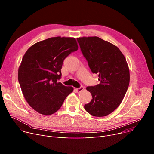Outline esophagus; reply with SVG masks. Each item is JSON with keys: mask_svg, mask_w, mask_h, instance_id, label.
I'll list each match as a JSON object with an SVG mask.
<instances>
[{"mask_svg": "<svg viewBox=\"0 0 154 154\" xmlns=\"http://www.w3.org/2000/svg\"><path fill=\"white\" fill-rule=\"evenodd\" d=\"M76 89H77V92H81V91H82L84 89V87H83V86H80V87H79V88H76Z\"/></svg>", "mask_w": 154, "mask_h": 154, "instance_id": "1", "label": "esophagus"}]
</instances>
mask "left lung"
<instances>
[{"label": "left lung", "instance_id": "1", "mask_svg": "<svg viewBox=\"0 0 154 154\" xmlns=\"http://www.w3.org/2000/svg\"><path fill=\"white\" fill-rule=\"evenodd\" d=\"M83 55L93 74H99L100 84L86 88L92 96L84 109L95 117L114 112L122 102L128 89L130 74L119 48L98 37L77 38Z\"/></svg>", "mask_w": 154, "mask_h": 154}]
</instances>
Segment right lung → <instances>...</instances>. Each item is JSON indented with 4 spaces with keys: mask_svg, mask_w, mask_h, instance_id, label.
<instances>
[{
    "mask_svg": "<svg viewBox=\"0 0 154 154\" xmlns=\"http://www.w3.org/2000/svg\"><path fill=\"white\" fill-rule=\"evenodd\" d=\"M77 49L75 38L57 37L37 42L23 55L18 71L19 84L26 101L40 114H54L74 90L58 80L64 59Z\"/></svg>",
    "mask_w": 154,
    "mask_h": 154,
    "instance_id": "obj_1",
    "label": "right lung"
}]
</instances>
